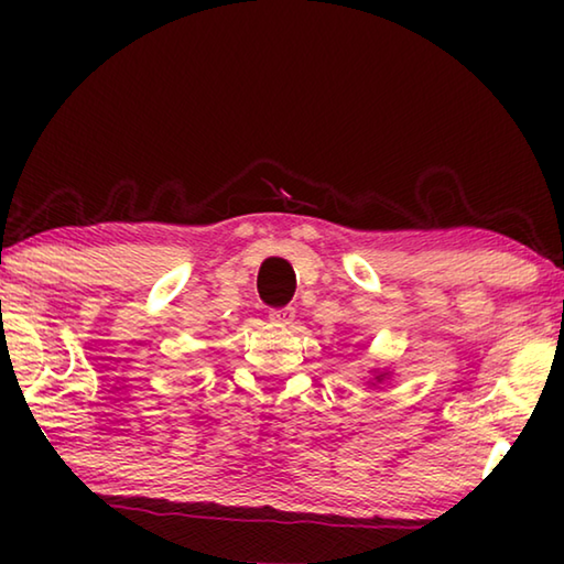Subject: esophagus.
Masks as SVG:
<instances>
[{
  "mask_svg": "<svg viewBox=\"0 0 564 564\" xmlns=\"http://www.w3.org/2000/svg\"><path fill=\"white\" fill-rule=\"evenodd\" d=\"M269 318H271V323H275V326H289V323L295 318V311L291 308V305H283V308H271Z\"/></svg>",
  "mask_w": 564,
  "mask_h": 564,
  "instance_id": "obj_1",
  "label": "esophagus"
}]
</instances>
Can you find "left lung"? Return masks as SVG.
Listing matches in <instances>:
<instances>
[{
    "label": "left lung",
    "instance_id": "8db88e82",
    "mask_svg": "<svg viewBox=\"0 0 564 564\" xmlns=\"http://www.w3.org/2000/svg\"><path fill=\"white\" fill-rule=\"evenodd\" d=\"M380 378H383V376H378V380H380Z\"/></svg>",
    "mask_w": 564,
    "mask_h": 564
}]
</instances>
